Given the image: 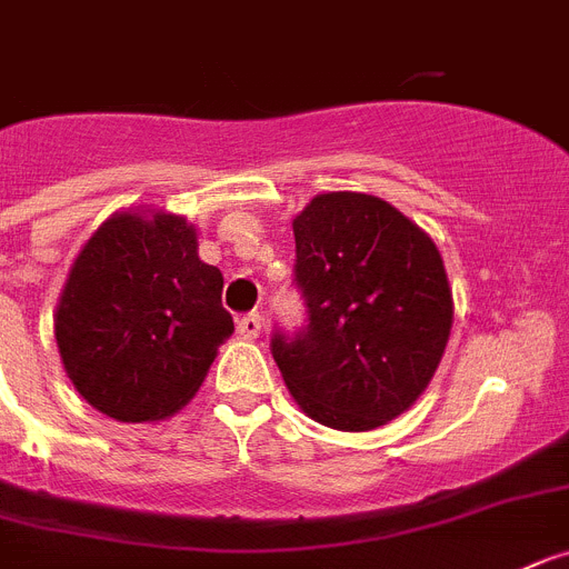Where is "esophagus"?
I'll return each mask as SVG.
<instances>
[{"label": "esophagus", "instance_id": "esophagus-1", "mask_svg": "<svg viewBox=\"0 0 569 569\" xmlns=\"http://www.w3.org/2000/svg\"><path fill=\"white\" fill-rule=\"evenodd\" d=\"M237 330L244 338H259V332H262V316L259 312H248V316H242L237 321Z\"/></svg>", "mask_w": 569, "mask_h": 569}]
</instances>
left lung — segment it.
<instances>
[{
  "label": "left lung",
  "mask_w": 569,
  "mask_h": 569,
  "mask_svg": "<svg viewBox=\"0 0 569 569\" xmlns=\"http://www.w3.org/2000/svg\"><path fill=\"white\" fill-rule=\"evenodd\" d=\"M299 332L270 352L307 417L369 431L403 415L435 378L455 321L437 244L372 194L312 197L293 220Z\"/></svg>",
  "instance_id": "obj_1"
}]
</instances>
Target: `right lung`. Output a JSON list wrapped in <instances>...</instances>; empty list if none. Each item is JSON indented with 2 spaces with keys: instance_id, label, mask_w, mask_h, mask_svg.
<instances>
[{
  "instance_id": "right-lung-1",
  "label": "right lung",
  "mask_w": 569,
  "mask_h": 569,
  "mask_svg": "<svg viewBox=\"0 0 569 569\" xmlns=\"http://www.w3.org/2000/svg\"><path fill=\"white\" fill-rule=\"evenodd\" d=\"M231 332L222 273L197 257L194 226L166 211L112 213L72 262L56 307L67 378L121 423L182 409Z\"/></svg>"
}]
</instances>
